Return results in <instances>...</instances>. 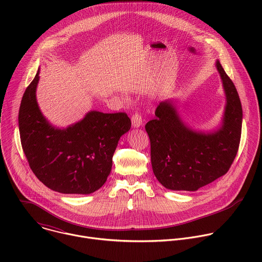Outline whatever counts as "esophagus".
<instances>
[{
  "mask_svg": "<svg viewBox=\"0 0 262 262\" xmlns=\"http://www.w3.org/2000/svg\"><path fill=\"white\" fill-rule=\"evenodd\" d=\"M132 124L134 127H140L142 125V116L138 112L132 116Z\"/></svg>",
  "mask_w": 262,
  "mask_h": 262,
  "instance_id": "obj_1",
  "label": "esophagus"
}]
</instances>
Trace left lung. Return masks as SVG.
Masks as SVG:
<instances>
[{"mask_svg": "<svg viewBox=\"0 0 262 262\" xmlns=\"http://www.w3.org/2000/svg\"><path fill=\"white\" fill-rule=\"evenodd\" d=\"M216 68L227 99L220 129L209 134L192 130L168 100L158 105L157 117L145 125L150 139L152 170L166 189L197 191L225 175L236 157L242 135V103L233 82L219 61Z\"/></svg>", "mask_w": 262, "mask_h": 262, "instance_id": "1", "label": "left lung"}]
</instances>
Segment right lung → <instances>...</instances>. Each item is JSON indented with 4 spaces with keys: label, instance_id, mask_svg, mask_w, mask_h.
<instances>
[{
    "label": "right lung",
    "instance_id": "obj_1",
    "mask_svg": "<svg viewBox=\"0 0 262 262\" xmlns=\"http://www.w3.org/2000/svg\"><path fill=\"white\" fill-rule=\"evenodd\" d=\"M39 70L27 87L18 113L23 150L35 176L62 194H91L100 189L112 169L118 141L129 130L126 113L91 111L65 129L52 126L36 100Z\"/></svg>",
    "mask_w": 262,
    "mask_h": 262
}]
</instances>
